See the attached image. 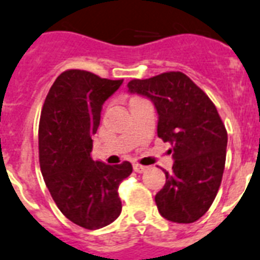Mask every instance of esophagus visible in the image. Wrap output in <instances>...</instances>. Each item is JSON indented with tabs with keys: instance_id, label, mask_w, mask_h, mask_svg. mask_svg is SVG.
Masks as SVG:
<instances>
[{
	"instance_id": "34e87169",
	"label": "esophagus",
	"mask_w": 260,
	"mask_h": 260,
	"mask_svg": "<svg viewBox=\"0 0 260 260\" xmlns=\"http://www.w3.org/2000/svg\"><path fill=\"white\" fill-rule=\"evenodd\" d=\"M134 170L135 172H137V174H143V172L147 171V167L141 166V164H134Z\"/></svg>"
}]
</instances>
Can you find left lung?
<instances>
[{
	"label": "left lung",
	"instance_id": "left-lung-1",
	"mask_svg": "<svg viewBox=\"0 0 260 260\" xmlns=\"http://www.w3.org/2000/svg\"><path fill=\"white\" fill-rule=\"evenodd\" d=\"M128 92L147 97L157 112V136L172 148V171L155 196L160 215L193 223L206 214L220 187L227 131L210 97L181 72L128 82Z\"/></svg>",
	"mask_w": 260,
	"mask_h": 260
}]
</instances>
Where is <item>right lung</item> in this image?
Listing matches in <instances>:
<instances>
[{"instance_id": "right-lung-1", "label": "right lung", "mask_w": 260, "mask_h": 260, "mask_svg": "<svg viewBox=\"0 0 260 260\" xmlns=\"http://www.w3.org/2000/svg\"><path fill=\"white\" fill-rule=\"evenodd\" d=\"M123 80L101 79L86 71L62 72L46 96L39 128L40 167L58 210L86 230L119 218V185L132 174L129 161L109 166L90 157L92 136L103 104Z\"/></svg>"}]
</instances>
